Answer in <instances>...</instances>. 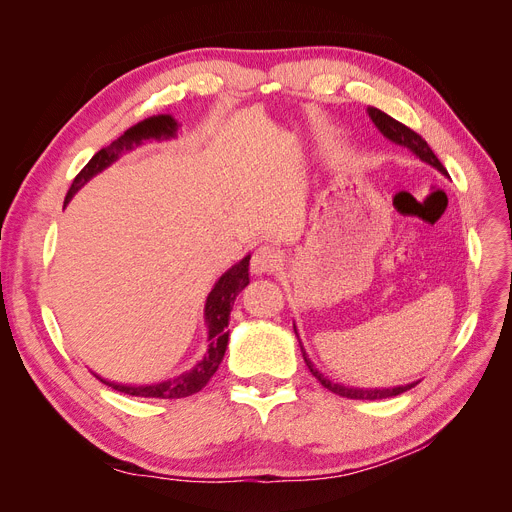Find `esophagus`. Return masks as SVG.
Segmentation results:
<instances>
[{
  "label": "esophagus",
  "instance_id": "esophagus-1",
  "mask_svg": "<svg viewBox=\"0 0 512 512\" xmlns=\"http://www.w3.org/2000/svg\"><path fill=\"white\" fill-rule=\"evenodd\" d=\"M282 262V254L277 247L273 245H260L254 250L252 254V273L256 275H262L267 271H275L277 267H280Z\"/></svg>",
  "mask_w": 512,
  "mask_h": 512
}]
</instances>
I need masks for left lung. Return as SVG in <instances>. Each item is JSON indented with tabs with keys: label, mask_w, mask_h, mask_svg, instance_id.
Returning <instances> with one entry per match:
<instances>
[{
	"label": "left lung",
	"mask_w": 512,
	"mask_h": 512,
	"mask_svg": "<svg viewBox=\"0 0 512 512\" xmlns=\"http://www.w3.org/2000/svg\"><path fill=\"white\" fill-rule=\"evenodd\" d=\"M367 111H369L371 121L376 123V128H378L386 138H389V141H393V143H397V145H401V147L410 149L416 158H421L423 162L431 164L433 168H438L442 175L446 173V168H444L442 162L436 158V153H433V151L429 149L427 141H425V138H423L421 134H416L414 130H410L408 126H404V123H399V121L393 119L391 115L382 113L380 108L371 106V108H367ZM294 333H297V329H294ZM299 346H301V352H303L305 365L309 367V371H312V376L324 386V389H329L331 393H335V395H339V397H348V399H386V397H395V395L406 393V391L412 389V386L418 384V382H412V384H406V386H395V389H352V386L337 384V382L329 380L324 374H320V371L314 367V363L309 361V356H307V352H305V348H303L301 342H299Z\"/></svg>",
	"instance_id": "1"
}]
</instances>
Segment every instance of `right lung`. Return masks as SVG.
<instances>
[{"label": "right lung", "instance_id": "1", "mask_svg": "<svg viewBox=\"0 0 512 512\" xmlns=\"http://www.w3.org/2000/svg\"><path fill=\"white\" fill-rule=\"evenodd\" d=\"M175 132H177V121L170 115H156V117H149L141 123H136V126L123 132L117 141H113L108 147L100 149L96 156L85 164V168L74 177V181L70 185L64 207L91 177H96L106 166H111L121 156V153L138 147L143 141H149V138H156V141H160V138L175 136ZM247 284H250V256H245L241 262H237L235 267L228 269L220 277V280L215 282L213 290L209 292L207 303H205L209 348H207V354L203 356V361H198L190 371H185V374H181L173 380H164L158 384H145V386H126V384L108 382L100 376H96V378H100V382H104L106 386H111V389L132 395V397L181 399V397H190V395L198 393L211 380L215 371H218V367L224 359V352L228 346V329L226 327H228L230 309H232V303H235V299H237V294Z\"/></svg>", "mask_w": 512, "mask_h": 512}]
</instances>
